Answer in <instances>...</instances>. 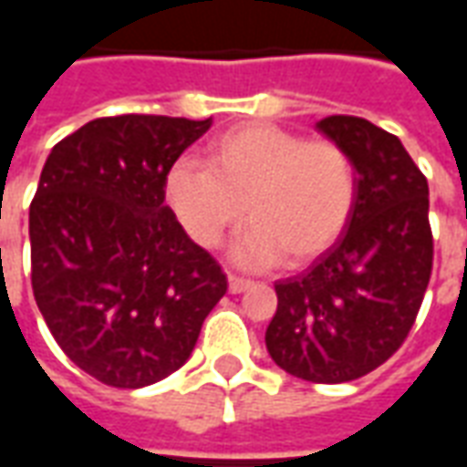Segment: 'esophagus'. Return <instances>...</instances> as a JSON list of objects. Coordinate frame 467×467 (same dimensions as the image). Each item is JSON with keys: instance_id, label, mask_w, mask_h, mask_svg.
<instances>
[{"instance_id": "34e87169", "label": "esophagus", "mask_w": 467, "mask_h": 467, "mask_svg": "<svg viewBox=\"0 0 467 467\" xmlns=\"http://www.w3.org/2000/svg\"><path fill=\"white\" fill-rule=\"evenodd\" d=\"M230 293H244L247 287H253V280H247V277H240V275H230Z\"/></svg>"}]
</instances>
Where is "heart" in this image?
I'll return each mask as SVG.
<instances>
[{
  "label": "heart",
  "mask_w": 467,
  "mask_h": 467,
  "mask_svg": "<svg viewBox=\"0 0 467 467\" xmlns=\"http://www.w3.org/2000/svg\"><path fill=\"white\" fill-rule=\"evenodd\" d=\"M164 197L184 233L207 250L247 210L253 223L234 244V257L247 267H273L285 254L307 263L343 234L358 174L343 144L250 122L217 134L204 167L177 160L164 177Z\"/></svg>",
  "instance_id": "heart-1"
}]
</instances>
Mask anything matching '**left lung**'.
<instances>
[{"instance_id":"1","label":"left lung","mask_w":467,"mask_h":467,"mask_svg":"<svg viewBox=\"0 0 467 467\" xmlns=\"http://www.w3.org/2000/svg\"><path fill=\"white\" fill-rule=\"evenodd\" d=\"M317 130L352 157L358 197L337 243L275 283L265 345L285 372L335 385L380 368L410 333L431 283V202L395 134L350 115L325 117Z\"/></svg>"}]
</instances>
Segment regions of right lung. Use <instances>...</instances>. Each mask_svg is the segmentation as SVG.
Masks as SVG:
<instances>
[{
    "mask_svg": "<svg viewBox=\"0 0 467 467\" xmlns=\"http://www.w3.org/2000/svg\"><path fill=\"white\" fill-rule=\"evenodd\" d=\"M213 124L99 117L52 147L29 204L32 290L79 370L144 388L180 370L227 275L164 204V177Z\"/></svg>",
    "mask_w": 467,
    "mask_h": 467,
    "instance_id": "add662e5",
    "label": "right lung"
}]
</instances>
